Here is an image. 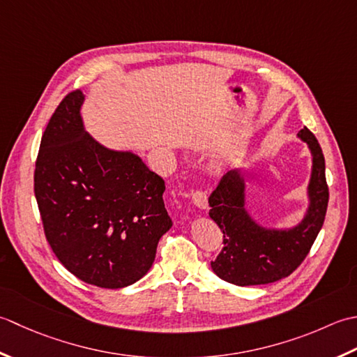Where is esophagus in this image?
<instances>
[{"instance_id":"esophagus-1","label":"esophagus","mask_w":357,"mask_h":357,"mask_svg":"<svg viewBox=\"0 0 357 357\" xmlns=\"http://www.w3.org/2000/svg\"><path fill=\"white\" fill-rule=\"evenodd\" d=\"M192 202L194 205L200 209H208V195L203 191L192 192Z\"/></svg>"}]
</instances>
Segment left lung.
<instances>
[{
	"instance_id": "left-lung-1",
	"label": "left lung",
	"mask_w": 357,
	"mask_h": 357,
	"mask_svg": "<svg viewBox=\"0 0 357 357\" xmlns=\"http://www.w3.org/2000/svg\"><path fill=\"white\" fill-rule=\"evenodd\" d=\"M297 138L307 143L311 172L307 185L308 205L293 227H266L250 213L246 206L248 178L242 168L225 174L209 195V217L223 231L225 243L222 252L211 261V268L222 280L250 287L288 278L314 243L328 206L325 158L308 128L301 129Z\"/></svg>"
}]
</instances>
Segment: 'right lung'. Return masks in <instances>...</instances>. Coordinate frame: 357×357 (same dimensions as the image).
<instances>
[{
	"instance_id": "1",
	"label": "right lung",
	"mask_w": 357,
	"mask_h": 357,
	"mask_svg": "<svg viewBox=\"0 0 357 357\" xmlns=\"http://www.w3.org/2000/svg\"><path fill=\"white\" fill-rule=\"evenodd\" d=\"M84 96L70 92L50 117L35 165V197L50 248L66 270L100 288L140 280L172 227L165 180L132 151L86 130Z\"/></svg>"
}]
</instances>
